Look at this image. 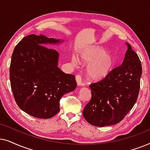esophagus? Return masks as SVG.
Here are the masks:
<instances>
[{
	"mask_svg": "<svg viewBox=\"0 0 150 150\" xmlns=\"http://www.w3.org/2000/svg\"><path fill=\"white\" fill-rule=\"evenodd\" d=\"M75 79H76V81H77V85H78V86H83L82 80H81L80 75H77L76 76H75Z\"/></svg>",
	"mask_w": 150,
	"mask_h": 150,
	"instance_id": "obj_1",
	"label": "esophagus"
}]
</instances>
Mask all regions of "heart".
<instances>
[{
    "label": "heart",
    "mask_w": 150,
    "mask_h": 150,
    "mask_svg": "<svg viewBox=\"0 0 150 150\" xmlns=\"http://www.w3.org/2000/svg\"><path fill=\"white\" fill-rule=\"evenodd\" d=\"M79 60L83 64H88L87 76L92 80H101L106 77L115 66V59L112 55L106 53L99 46H91L83 49L79 53ZM74 65L79 64V59L76 56L72 57Z\"/></svg>",
    "instance_id": "b5f03b06"
}]
</instances>
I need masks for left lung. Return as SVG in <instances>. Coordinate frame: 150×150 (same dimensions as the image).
Listing matches in <instances>:
<instances>
[{
	"label": "left lung",
	"instance_id": "obj_1",
	"mask_svg": "<svg viewBox=\"0 0 150 150\" xmlns=\"http://www.w3.org/2000/svg\"><path fill=\"white\" fill-rule=\"evenodd\" d=\"M121 65L106 77L91 83V99L83 110L90 124L108 126L120 122L135 104L140 89L142 67L139 56L128 43Z\"/></svg>",
	"mask_w": 150,
	"mask_h": 150
}]
</instances>
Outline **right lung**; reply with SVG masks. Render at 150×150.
<instances>
[{
    "label": "right lung",
    "mask_w": 150,
    "mask_h": 150,
    "mask_svg": "<svg viewBox=\"0 0 150 150\" xmlns=\"http://www.w3.org/2000/svg\"><path fill=\"white\" fill-rule=\"evenodd\" d=\"M64 40L44 35H29L13 50L9 69L11 87L22 110L40 119H49L59 111V100L77 87L75 76L58 67L59 53L46 45Z\"/></svg>",
    "instance_id": "obj_1"
}]
</instances>
